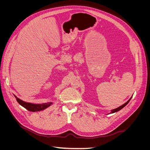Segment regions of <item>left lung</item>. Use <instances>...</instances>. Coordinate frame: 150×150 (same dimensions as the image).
Returning a JSON list of instances; mask_svg holds the SVG:
<instances>
[{
	"label": "left lung",
	"instance_id": "left-lung-1",
	"mask_svg": "<svg viewBox=\"0 0 150 150\" xmlns=\"http://www.w3.org/2000/svg\"><path fill=\"white\" fill-rule=\"evenodd\" d=\"M131 98H132V97H131ZM131 98L129 99V100L128 101H127L126 103H125L124 104H122V105H121V106H120V107H118V108H116V109H114V110H112L111 111V112L110 113H111V114H112V113H114V112H117V111H119L120 110H121V109H122V108H123L126 105H127V104H128V103L129 102V101L131 100Z\"/></svg>",
	"mask_w": 150,
	"mask_h": 150
}]
</instances>
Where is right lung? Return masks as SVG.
<instances>
[{
  "label": "right lung",
  "instance_id": "obj_1",
  "mask_svg": "<svg viewBox=\"0 0 150 150\" xmlns=\"http://www.w3.org/2000/svg\"><path fill=\"white\" fill-rule=\"evenodd\" d=\"M14 96L16 98L17 101L19 103L20 105L25 108L26 110L32 112H37L44 110L45 109L49 107L52 104V102L46 103L42 104H33L30 103H27L25 101L21 100L19 98H18L16 96H15V95Z\"/></svg>",
  "mask_w": 150,
  "mask_h": 150
}]
</instances>
